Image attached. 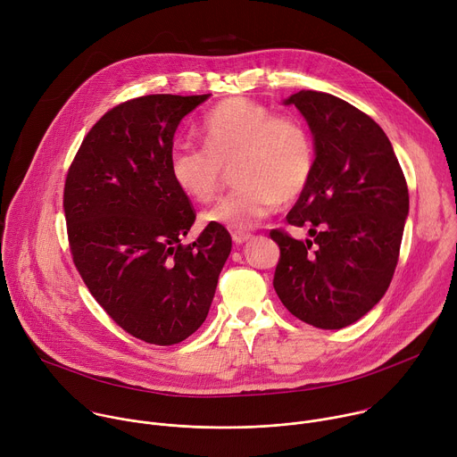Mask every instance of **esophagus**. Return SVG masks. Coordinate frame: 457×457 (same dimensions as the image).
I'll return each instance as SVG.
<instances>
[{
	"mask_svg": "<svg viewBox=\"0 0 457 457\" xmlns=\"http://www.w3.org/2000/svg\"><path fill=\"white\" fill-rule=\"evenodd\" d=\"M231 237H233V242H235V244L242 245V244H244V242H247L253 235H251V233H245V231H235Z\"/></svg>",
	"mask_w": 457,
	"mask_h": 457,
	"instance_id": "obj_1",
	"label": "esophagus"
}]
</instances>
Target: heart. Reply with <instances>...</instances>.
<instances>
[{"instance_id": "obj_1", "label": "heart", "mask_w": 457, "mask_h": 457, "mask_svg": "<svg viewBox=\"0 0 457 457\" xmlns=\"http://www.w3.org/2000/svg\"><path fill=\"white\" fill-rule=\"evenodd\" d=\"M203 145H179L170 155L175 186L197 203L219 191L224 170L238 184L204 213L210 226L247 231L280 203H291L307 187L314 168L309 129L293 115L245 97H229L204 117Z\"/></svg>"}]
</instances>
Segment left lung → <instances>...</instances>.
Returning <instances> with one entry per match:
<instances>
[{
    "label": "left lung",
    "mask_w": 457,
    "mask_h": 457,
    "mask_svg": "<svg viewBox=\"0 0 457 457\" xmlns=\"http://www.w3.org/2000/svg\"><path fill=\"white\" fill-rule=\"evenodd\" d=\"M309 124L314 168L287 222L305 240L270 235L280 247L275 291L298 320L342 329L367 314L393 280L409 215V189L383 129L331 94L300 90L284 101Z\"/></svg>",
    "instance_id": "obj_1"
}]
</instances>
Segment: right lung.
Segmentation results:
<instances>
[{
    "instance_id": "add662e5",
    "label": "right lung",
    "mask_w": 457,
    "mask_h": 457,
    "mask_svg": "<svg viewBox=\"0 0 457 457\" xmlns=\"http://www.w3.org/2000/svg\"><path fill=\"white\" fill-rule=\"evenodd\" d=\"M208 97L155 94L112 108L92 126L64 182L81 278L119 328L155 345L201 328L231 251L220 226L180 242L195 212L170 175L177 128Z\"/></svg>"
}]
</instances>
